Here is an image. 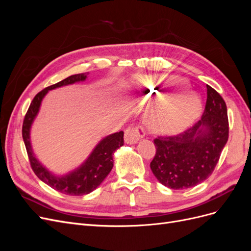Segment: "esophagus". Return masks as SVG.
<instances>
[{
    "mask_svg": "<svg viewBox=\"0 0 251 251\" xmlns=\"http://www.w3.org/2000/svg\"><path fill=\"white\" fill-rule=\"evenodd\" d=\"M147 132L142 126H130L125 132V141L126 143H136L146 136Z\"/></svg>",
    "mask_w": 251,
    "mask_h": 251,
    "instance_id": "obj_1",
    "label": "esophagus"
}]
</instances>
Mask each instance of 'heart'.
I'll list each match as a JSON object with an SVG mask.
<instances>
[{
    "label": "heart",
    "mask_w": 251,
    "mask_h": 251,
    "mask_svg": "<svg viewBox=\"0 0 251 251\" xmlns=\"http://www.w3.org/2000/svg\"><path fill=\"white\" fill-rule=\"evenodd\" d=\"M179 78H154L149 77L142 81L143 88L154 100H161L168 94L165 90L182 83ZM199 103L195 98H188L187 102L177 97H166L151 111L149 115L150 126L157 132L173 133L185 127L198 114Z\"/></svg>",
    "instance_id": "b5f03b06"
}]
</instances>
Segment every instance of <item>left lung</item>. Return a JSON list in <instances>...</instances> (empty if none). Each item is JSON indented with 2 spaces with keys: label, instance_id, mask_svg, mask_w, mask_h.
Segmentation results:
<instances>
[{
  "label": "left lung",
  "instance_id": "obj_1",
  "mask_svg": "<svg viewBox=\"0 0 251 251\" xmlns=\"http://www.w3.org/2000/svg\"><path fill=\"white\" fill-rule=\"evenodd\" d=\"M203 115L187 130L154 139L156 154L151 170L173 189H185L206 180L214 172L228 140L229 125L223 97L210 86Z\"/></svg>",
  "mask_w": 251,
  "mask_h": 251
}]
</instances>
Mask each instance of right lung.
<instances>
[{
  "instance_id": "right-lung-1",
  "label": "right lung",
  "mask_w": 251,
  "mask_h": 251,
  "mask_svg": "<svg viewBox=\"0 0 251 251\" xmlns=\"http://www.w3.org/2000/svg\"><path fill=\"white\" fill-rule=\"evenodd\" d=\"M87 78L86 73H79L71 75L54 85L49 86L37 93L33 100L29 105V109L26 113L24 121H23L22 135L24 140L26 151L29 158L30 165L39 179L45 182L47 185L52 187L55 191L69 195V196H82L89 194L100 185L103 179L108 176L113 168V153L118 148L124 146V132L120 131L114 133L108 137L103 138L97 144L92 154L87 159L79 169L68 174L65 177H54L44 168V166L36 160L33 156L31 144H30V126L33 119L39 112L40 105L44 96L47 94L49 90L55 89L66 85H71L76 81L85 80Z\"/></svg>"
}]
</instances>
